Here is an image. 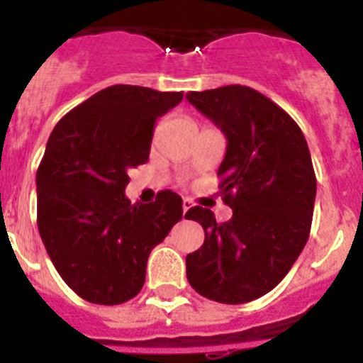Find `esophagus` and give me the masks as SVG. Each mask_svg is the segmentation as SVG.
Returning a JSON list of instances; mask_svg holds the SVG:
<instances>
[{
    "label": "esophagus",
    "mask_w": 363,
    "mask_h": 363,
    "mask_svg": "<svg viewBox=\"0 0 363 363\" xmlns=\"http://www.w3.org/2000/svg\"><path fill=\"white\" fill-rule=\"evenodd\" d=\"M191 209H192V201L185 198V200H184V216H185V214H187Z\"/></svg>",
    "instance_id": "obj_1"
}]
</instances>
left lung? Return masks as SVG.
Wrapping results in <instances>:
<instances>
[{
  "label": "left lung",
  "instance_id": "8db88e82",
  "mask_svg": "<svg viewBox=\"0 0 363 363\" xmlns=\"http://www.w3.org/2000/svg\"><path fill=\"white\" fill-rule=\"evenodd\" d=\"M189 104L227 138L218 169L229 221L192 207L185 218L205 230L187 255V280L201 296L245 303L274 289L306 247L313 221L316 176L303 133L274 101L245 85L189 92Z\"/></svg>",
  "mask_w": 363,
  "mask_h": 363
}]
</instances>
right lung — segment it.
<instances>
[{"instance_id":"obj_1","label":"right lung","mask_w":363,"mask_h":363,"mask_svg":"<svg viewBox=\"0 0 363 363\" xmlns=\"http://www.w3.org/2000/svg\"><path fill=\"white\" fill-rule=\"evenodd\" d=\"M184 92L112 85L67 112L38 167V229L67 285L83 300L118 306L145 284L147 259L184 216L182 198L160 191L130 203L129 169L149 160L154 123Z\"/></svg>"}]
</instances>
